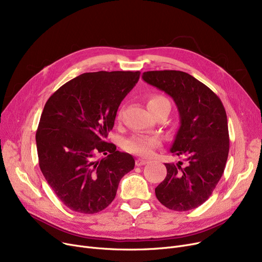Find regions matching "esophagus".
Masks as SVG:
<instances>
[{
    "instance_id": "34e87169",
    "label": "esophagus",
    "mask_w": 262,
    "mask_h": 262,
    "mask_svg": "<svg viewBox=\"0 0 262 262\" xmlns=\"http://www.w3.org/2000/svg\"><path fill=\"white\" fill-rule=\"evenodd\" d=\"M146 163H147V160L142 159V158H138L136 160V166H138V167L144 166V164H146Z\"/></svg>"
}]
</instances>
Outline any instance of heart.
<instances>
[{"label":"heart","mask_w":262,"mask_h":262,"mask_svg":"<svg viewBox=\"0 0 262 262\" xmlns=\"http://www.w3.org/2000/svg\"><path fill=\"white\" fill-rule=\"evenodd\" d=\"M170 104L169 100L164 98L163 95L160 94H150L147 98V108L155 109L159 106ZM161 139L158 136L155 135H145V134H138L133 136L130 139H128L125 143L126 148L129 152L142 155V156H149L153 153V149L160 145Z\"/></svg>","instance_id":"1"}]
</instances>
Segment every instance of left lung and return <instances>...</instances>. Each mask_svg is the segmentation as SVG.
Segmentation results:
<instances>
[{
	"label": "left lung",
	"instance_id": "1",
	"mask_svg": "<svg viewBox=\"0 0 262 262\" xmlns=\"http://www.w3.org/2000/svg\"><path fill=\"white\" fill-rule=\"evenodd\" d=\"M142 79L171 96L181 121L170 152L185 160L164 163L167 176L155 188L156 198L171 210L194 209L208 200L225 169L229 152L225 108L212 90L186 72L147 71Z\"/></svg>",
	"mask_w": 262,
	"mask_h": 262
}]
</instances>
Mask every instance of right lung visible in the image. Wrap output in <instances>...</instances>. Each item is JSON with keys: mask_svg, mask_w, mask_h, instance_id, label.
Here are the masks:
<instances>
[{"mask_svg": "<svg viewBox=\"0 0 262 262\" xmlns=\"http://www.w3.org/2000/svg\"><path fill=\"white\" fill-rule=\"evenodd\" d=\"M139 76V71L80 74L45 105L36 133L39 167L55 194L73 211L92 214L105 209L116 198L121 178L135 167L132 155L105 139Z\"/></svg>", "mask_w": 262, "mask_h": 262, "instance_id": "right-lung-1", "label": "right lung"}]
</instances>
